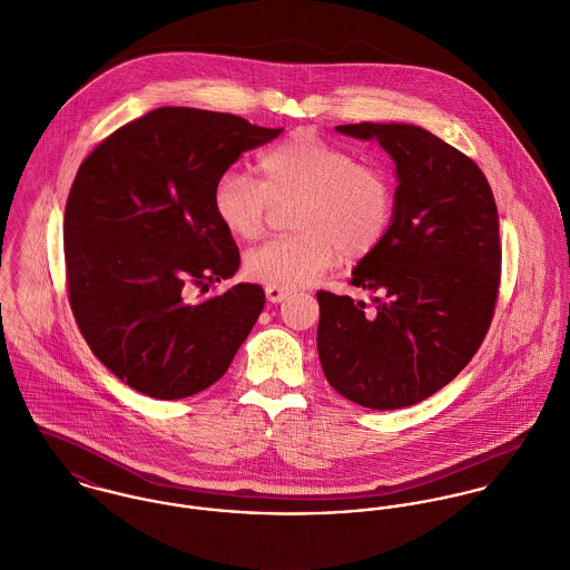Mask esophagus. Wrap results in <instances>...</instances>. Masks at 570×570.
<instances>
[{"label":"esophagus","instance_id":"34e87169","mask_svg":"<svg viewBox=\"0 0 570 570\" xmlns=\"http://www.w3.org/2000/svg\"><path fill=\"white\" fill-rule=\"evenodd\" d=\"M289 294H292V292H289V289H283V287H272V285L265 287V296H267L269 303H281V301H285Z\"/></svg>","mask_w":570,"mask_h":570}]
</instances>
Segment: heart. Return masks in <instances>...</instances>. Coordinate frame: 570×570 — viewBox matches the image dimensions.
<instances>
[{
    "label": "heart",
    "mask_w": 570,
    "mask_h": 570,
    "mask_svg": "<svg viewBox=\"0 0 570 570\" xmlns=\"http://www.w3.org/2000/svg\"><path fill=\"white\" fill-rule=\"evenodd\" d=\"M261 181L226 170L213 188L217 222L237 239H256L272 202L298 197L292 226L298 230L245 254V274L272 287L309 285L340 256L360 261L386 239L395 215V188L375 164L355 163L353 154L314 129H298L258 158Z\"/></svg>",
    "instance_id": "1"
}]
</instances>
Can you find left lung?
<instances>
[{
	"label": "left lung",
	"instance_id": "8db88e82",
	"mask_svg": "<svg viewBox=\"0 0 570 570\" xmlns=\"http://www.w3.org/2000/svg\"><path fill=\"white\" fill-rule=\"evenodd\" d=\"M377 140L400 186L386 239L348 281L375 309L318 292L326 382L373 410L412 406L450 384L488 335L500 287L498 210L479 164L414 125H340Z\"/></svg>",
	"mask_w": 570,
	"mask_h": 570
}]
</instances>
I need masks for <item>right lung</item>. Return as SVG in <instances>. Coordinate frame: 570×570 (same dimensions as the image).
<instances>
[{"mask_svg": "<svg viewBox=\"0 0 570 570\" xmlns=\"http://www.w3.org/2000/svg\"><path fill=\"white\" fill-rule=\"evenodd\" d=\"M283 129L235 114L160 107L107 136L79 166L63 217L70 307L91 353L127 386L184 400L213 386L265 307L261 285L188 303L239 269L213 188Z\"/></svg>", "mask_w": 570, "mask_h": 570, "instance_id": "add662e5", "label": "right lung"}]
</instances>
